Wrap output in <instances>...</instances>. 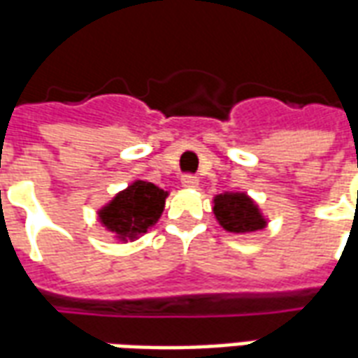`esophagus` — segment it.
<instances>
[{"mask_svg":"<svg viewBox=\"0 0 358 358\" xmlns=\"http://www.w3.org/2000/svg\"><path fill=\"white\" fill-rule=\"evenodd\" d=\"M181 182H182V187H187V189H196V187H198V177L187 173V176L181 177Z\"/></svg>","mask_w":358,"mask_h":358,"instance_id":"obj_1","label":"esophagus"}]
</instances>
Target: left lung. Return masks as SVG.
<instances>
[{"label":"left lung","instance_id":"8db88e82","mask_svg":"<svg viewBox=\"0 0 358 358\" xmlns=\"http://www.w3.org/2000/svg\"><path fill=\"white\" fill-rule=\"evenodd\" d=\"M213 213L229 233L246 234L267 225L259 208L244 192H223L213 198Z\"/></svg>","mask_w":358,"mask_h":358}]
</instances>
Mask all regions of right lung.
Wrapping results in <instances>:
<instances>
[{
    "label": "right lung",
    "instance_id": "right-lung-1",
    "mask_svg": "<svg viewBox=\"0 0 358 358\" xmlns=\"http://www.w3.org/2000/svg\"><path fill=\"white\" fill-rule=\"evenodd\" d=\"M168 192L148 181H135L116 196L103 210L99 219L108 231L118 234L120 240H133L160 219Z\"/></svg>",
    "mask_w": 358,
    "mask_h": 358
}]
</instances>
